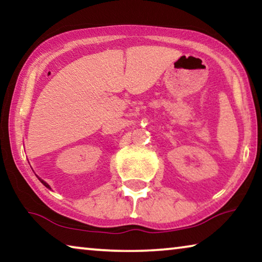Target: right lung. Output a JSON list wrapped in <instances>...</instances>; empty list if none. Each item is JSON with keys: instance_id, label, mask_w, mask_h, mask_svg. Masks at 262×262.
I'll list each match as a JSON object with an SVG mask.
<instances>
[{"instance_id": "right-lung-1", "label": "right lung", "mask_w": 262, "mask_h": 262, "mask_svg": "<svg viewBox=\"0 0 262 262\" xmlns=\"http://www.w3.org/2000/svg\"><path fill=\"white\" fill-rule=\"evenodd\" d=\"M38 179H39V180H40V181H41V183H42V185H45L47 188H51V187H50V185H48L47 183H45V181H43L42 179H40V178H39V177H38Z\"/></svg>"}]
</instances>
